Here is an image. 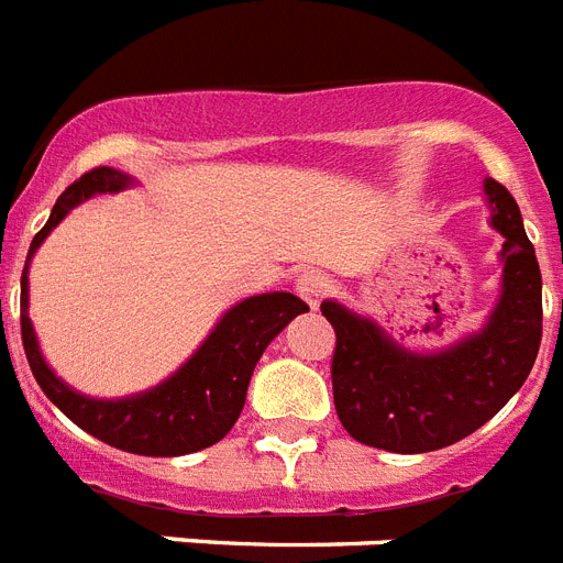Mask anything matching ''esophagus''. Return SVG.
<instances>
[{
  "mask_svg": "<svg viewBox=\"0 0 563 563\" xmlns=\"http://www.w3.org/2000/svg\"><path fill=\"white\" fill-rule=\"evenodd\" d=\"M296 294L302 296L310 308H319V302L325 299V278L319 276L317 269H305L302 276L296 278Z\"/></svg>",
  "mask_w": 563,
  "mask_h": 563,
  "instance_id": "esophagus-1",
  "label": "esophagus"
}]
</instances>
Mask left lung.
<instances>
[{
  "label": "left lung",
  "instance_id": "1",
  "mask_svg": "<svg viewBox=\"0 0 563 563\" xmlns=\"http://www.w3.org/2000/svg\"><path fill=\"white\" fill-rule=\"evenodd\" d=\"M485 195L506 244L500 302L479 334L439 354H412L343 305L319 308L336 334V416L368 448L427 453L460 442L497 416L532 372L543 334L541 267L515 197L494 179H485Z\"/></svg>",
  "mask_w": 563,
  "mask_h": 563
}]
</instances>
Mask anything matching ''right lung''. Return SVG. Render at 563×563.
I'll list each match as a JSON object with an SVG mask.
<instances>
[{
	"instance_id": "1",
	"label": "right lung",
	"mask_w": 563,
	"mask_h": 563,
	"mask_svg": "<svg viewBox=\"0 0 563 563\" xmlns=\"http://www.w3.org/2000/svg\"><path fill=\"white\" fill-rule=\"evenodd\" d=\"M128 186V177L115 168H92L75 179L54 203L46 227L31 241L29 261L43 238L60 223L69 209L92 195H107ZM29 261L22 269L20 294V328L22 349L29 366L37 377L40 389L48 401L57 404L66 418L80 430L96 435L119 451L139 456H183L211 448L232 430L246 401V386L253 368L273 336L308 305L294 294H261L250 296L220 319L197 354L179 368L177 375L145 395H133L124 401H96L84 398L75 389L54 377L52 368L37 349V336L29 319Z\"/></svg>"
}]
</instances>
